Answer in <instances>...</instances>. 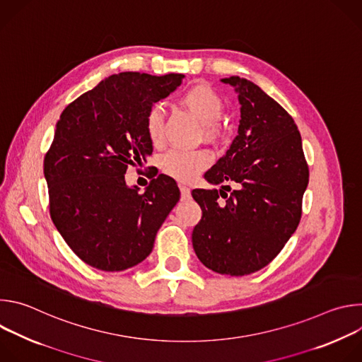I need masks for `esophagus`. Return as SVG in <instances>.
<instances>
[{
  "label": "esophagus",
  "instance_id": "esophagus-1",
  "mask_svg": "<svg viewBox=\"0 0 362 362\" xmlns=\"http://www.w3.org/2000/svg\"><path fill=\"white\" fill-rule=\"evenodd\" d=\"M179 189H180V193H182V199H186L190 196V189L185 185H179Z\"/></svg>",
  "mask_w": 362,
  "mask_h": 362
}]
</instances>
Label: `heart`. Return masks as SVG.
<instances>
[{
    "mask_svg": "<svg viewBox=\"0 0 362 362\" xmlns=\"http://www.w3.org/2000/svg\"><path fill=\"white\" fill-rule=\"evenodd\" d=\"M179 101L189 113H192L202 123V130L206 137L216 139L219 136V120L223 115L225 105L222 97L211 86L203 83L194 84L182 94ZM163 127L165 112L160 106H153L146 116V134L154 146L162 144ZM209 162V154L204 150L173 148L163 154L160 159V168L169 176L189 182L203 169L208 168Z\"/></svg>",
    "mask_w": 362,
    "mask_h": 362,
    "instance_id": "obj_1",
    "label": "heart"
}]
</instances>
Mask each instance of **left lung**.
<instances>
[{
	"label": "left lung",
	"instance_id": "1",
	"mask_svg": "<svg viewBox=\"0 0 362 362\" xmlns=\"http://www.w3.org/2000/svg\"><path fill=\"white\" fill-rule=\"evenodd\" d=\"M221 81L235 88L240 120L229 150L204 179L235 189L192 192L202 209L192 243L206 268L243 276L267 267L296 230L309 170L298 127L278 103L246 78Z\"/></svg>",
	"mask_w": 362,
	"mask_h": 362
}]
</instances>
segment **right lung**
Wrapping results in <instances>:
<instances>
[{"label":"right lung","mask_w":362,"mask_h":362,"mask_svg":"<svg viewBox=\"0 0 362 362\" xmlns=\"http://www.w3.org/2000/svg\"><path fill=\"white\" fill-rule=\"evenodd\" d=\"M183 74L126 71L100 81L64 109L44 159L49 215L71 250L87 265L119 272L150 255L156 233L180 192L159 175L143 193L127 186L129 165L153 151L146 116Z\"/></svg>","instance_id":"1"}]
</instances>
